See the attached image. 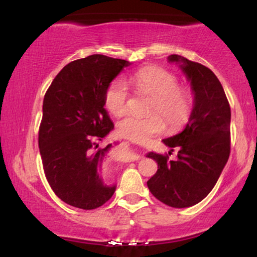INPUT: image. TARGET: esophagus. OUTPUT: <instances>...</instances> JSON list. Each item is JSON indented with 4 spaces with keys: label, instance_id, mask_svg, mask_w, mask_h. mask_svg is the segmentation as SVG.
<instances>
[{
    "label": "esophagus",
    "instance_id": "esophagus-1",
    "mask_svg": "<svg viewBox=\"0 0 257 257\" xmlns=\"http://www.w3.org/2000/svg\"><path fill=\"white\" fill-rule=\"evenodd\" d=\"M140 158H142V156H140V154H138V153H133L132 156H131V160H132V161H135V160H139Z\"/></svg>",
    "mask_w": 257,
    "mask_h": 257
}]
</instances>
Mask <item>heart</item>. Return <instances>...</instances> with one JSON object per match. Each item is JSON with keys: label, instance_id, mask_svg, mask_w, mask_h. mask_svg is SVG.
<instances>
[{"label": "heart", "instance_id": "heart-1", "mask_svg": "<svg viewBox=\"0 0 257 257\" xmlns=\"http://www.w3.org/2000/svg\"><path fill=\"white\" fill-rule=\"evenodd\" d=\"M137 90L153 94L150 101V115L145 118L126 115L117 122V131L122 138L135 143H146L165 130H179L188 121L192 114L193 100L187 91L179 89L174 75L157 66H147L137 71L130 78ZM128 92L122 79H115L106 89L105 107L112 114L120 115L127 108ZM154 113L152 114V112Z\"/></svg>", "mask_w": 257, "mask_h": 257}]
</instances>
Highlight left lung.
<instances>
[{"label": "left lung", "mask_w": 257, "mask_h": 257, "mask_svg": "<svg viewBox=\"0 0 257 257\" xmlns=\"http://www.w3.org/2000/svg\"><path fill=\"white\" fill-rule=\"evenodd\" d=\"M167 61L175 63L191 83L193 108L184 130L163 139L166 146L179 150L177 160L147 153L158 163L147 187L165 205L186 208L209 194L226 166L230 153V107L212 70L179 55L168 56Z\"/></svg>", "instance_id": "left-lung-1"}]
</instances>
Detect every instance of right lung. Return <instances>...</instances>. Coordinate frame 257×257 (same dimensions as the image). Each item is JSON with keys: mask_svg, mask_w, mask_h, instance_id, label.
<instances>
[{"mask_svg": "<svg viewBox=\"0 0 257 257\" xmlns=\"http://www.w3.org/2000/svg\"><path fill=\"white\" fill-rule=\"evenodd\" d=\"M128 61L91 55L69 63L52 80L43 100L38 146L45 177L62 201L94 209L111 199L117 184L103 179L113 144H99L114 128L104 97ZM117 145V143H114Z\"/></svg>", "mask_w": 257, "mask_h": 257, "instance_id": "add662e5", "label": "right lung"}]
</instances>
